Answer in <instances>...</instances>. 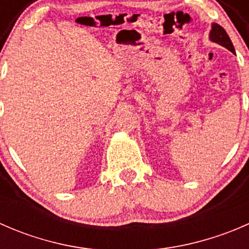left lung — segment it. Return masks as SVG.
<instances>
[{
  "mask_svg": "<svg viewBox=\"0 0 249 249\" xmlns=\"http://www.w3.org/2000/svg\"><path fill=\"white\" fill-rule=\"evenodd\" d=\"M210 41L227 48V49L230 50L231 53H235V48H233L231 39H230V37L228 36L227 31H225L220 25L215 24V22H213L212 24V30H211L210 32Z\"/></svg>",
  "mask_w": 249,
  "mask_h": 249,
  "instance_id": "obj_1",
  "label": "left lung"
}]
</instances>
